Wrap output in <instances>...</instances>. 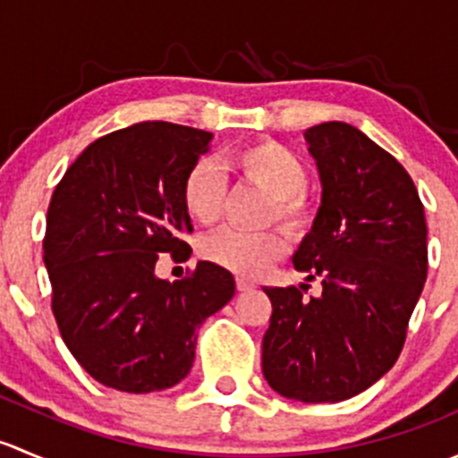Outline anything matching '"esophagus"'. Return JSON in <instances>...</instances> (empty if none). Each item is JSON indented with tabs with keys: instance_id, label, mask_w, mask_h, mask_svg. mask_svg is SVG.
<instances>
[{
	"instance_id": "esophagus-1",
	"label": "esophagus",
	"mask_w": 458,
	"mask_h": 458,
	"mask_svg": "<svg viewBox=\"0 0 458 458\" xmlns=\"http://www.w3.org/2000/svg\"><path fill=\"white\" fill-rule=\"evenodd\" d=\"M255 288V281L246 279V276H237V290L239 293H248V290Z\"/></svg>"
}]
</instances>
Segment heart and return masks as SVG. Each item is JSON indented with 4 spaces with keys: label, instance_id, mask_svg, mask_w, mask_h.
<instances>
[{
    "label": "heart",
    "instance_id": "obj_1",
    "mask_svg": "<svg viewBox=\"0 0 458 458\" xmlns=\"http://www.w3.org/2000/svg\"><path fill=\"white\" fill-rule=\"evenodd\" d=\"M225 164L243 182L255 183L272 197L276 219L284 221L285 228L301 230L310 221V208L303 197L308 186L306 165L290 148L276 141H255L230 152ZM224 195V174L212 161H197L183 177V208L192 219L203 225H210L219 219ZM285 250L288 242L276 230L246 233V230L224 228L210 234L201 246L203 257L243 276H257L266 272L276 259L285 255Z\"/></svg>",
    "mask_w": 458,
    "mask_h": 458
}]
</instances>
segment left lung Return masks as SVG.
<instances>
[{
	"label": "left lung",
	"instance_id": "left-lung-1",
	"mask_svg": "<svg viewBox=\"0 0 458 458\" xmlns=\"http://www.w3.org/2000/svg\"><path fill=\"white\" fill-rule=\"evenodd\" d=\"M321 182L310 233L293 263L321 294L266 288L263 377L285 399L336 403L377 383L399 359L428 276L423 203L403 165L359 128L306 131Z\"/></svg>",
	"mask_w": 458,
	"mask_h": 458
}]
</instances>
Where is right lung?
<instances>
[{
  "label": "right lung",
  "instance_id": "1",
  "mask_svg": "<svg viewBox=\"0 0 458 458\" xmlns=\"http://www.w3.org/2000/svg\"><path fill=\"white\" fill-rule=\"evenodd\" d=\"M210 141L197 128L135 123L92 141L55 188L44 237L53 315L101 386H177L195 361L197 327L234 297V276L210 261L173 284L155 275L161 252L191 257L182 183Z\"/></svg>",
  "mask_w": 458,
  "mask_h": 458
}]
</instances>
